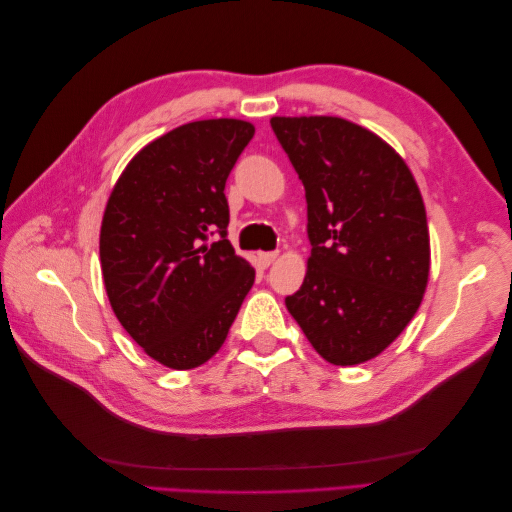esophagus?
<instances>
[{"label":"esophagus","mask_w":512,"mask_h":512,"mask_svg":"<svg viewBox=\"0 0 512 512\" xmlns=\"http://www.w3.org/2000/svg\"><path fill=\"white\" fill-rule=\"evenodd\" d=\"M277 250H270V253H259L257 257H259V264H262V266H270V264H273L275 262V259H277Z\"/></svg>","instance_id":"esophagus-1"}]
</instances>
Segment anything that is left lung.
<instances>
[{
    "mask_svg": "<svg viewBox=\"0 0 512 512\" xmlns=\"http://www.w3.org/2000/svg\"><path fill=\"white\" fill-rule=\"evenodd\" d=\"M306 189L310 257L286 308L332 365L378 356L418 312L429 226L416 180L394 149L339 116H273Z\"/></svg>",
    "mask_w": 512,
    "mask_h": 512,
    "instance_id": "8db88e82",
    "label": "left lung"
}]
</instances>
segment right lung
I'll list each match as a JSON object with an SVG mask.
<instances>
[{
    "instance_id": "obj_1",
    "label": "right lung",
    "mask_w": 512,
    "mask_h": 512,
    "mask_svg": "<svg viewBox=\"0 0 512 512\" xmlns=\"http://www.w3.org/2000/svg\"><path fill=\"white\" fill-rule=\"evenodd\" d=\"M253 134L237 118L171 129L138 151L107 200L99 250L110 306L165 367L209 361L253 288L255 268L226 239L224 195Z\"/></svg>"
}]
</instances>
